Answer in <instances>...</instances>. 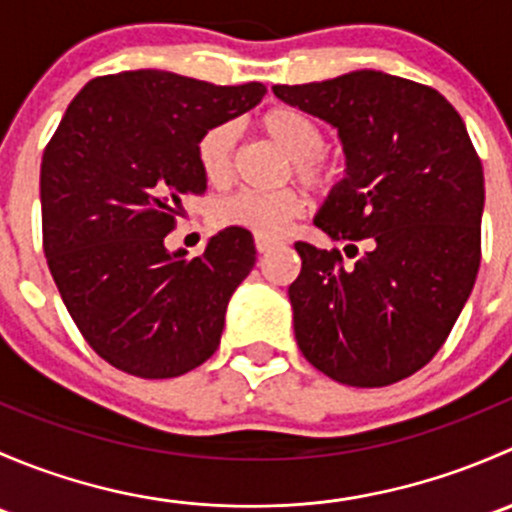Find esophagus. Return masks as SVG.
Returning a JSON list of instances; mask_svg holds the SVG:
<instances>
[{"label":"esophagus","instance_id":"obj_1","mask_svg":"<svg viewBox=\"0 0 512 512\" xmlns=\"http://www.w3.org/2000/svg\"><path fill=\"white\" fill-rule=\"evenodd\" d=\"M277 245H282L280 237H270V235H255V247L260 255H265V252L275 250Z\"/></svg>","mask_w":512,"mask_h":512}]
</instances>
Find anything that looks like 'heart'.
I'll list each match as a JSON object with an SVG mask.
<instances>
[{
    "label": "heart",
    "instance_id": "heart-1",
    "mask_svg": "<svg viewBox=\"0 0 512 512\" xmlns=\"http://www.w3.org/2000/svg\"><path fill=\"white\" fill-rule=\"evenodd\" d=\"M260 128L292 158V175L302 185L322 190L337 178V165L322 148L327 143L322 126L304 111L275 106L260 116ZM195 163L210 188H223L235 165V128L215 123L200 133L195 143ZM304 210V198L292 188L237 190L213 205V220L220 227H237L252 235H280Z\"/></svg>",
    "mask_w": 512,
    "mask_h": 512
}]
</instances>
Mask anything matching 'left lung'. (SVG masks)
Wrapping results in <instances>:
<instances>
[{"mask_svg":"<svg viewBox=\"0 0 512 512\" xmlns=\"http://www.w3.org/2000/svg\"><path fill=\"white\" fill-rule=\"evenodd\" d=\"M272 91L337 126L347 151L314 225L354 262L294 242L299 349L339 384H396L438 354L476 285L485 180L466 123L436 89L381 71Z\"/></svg>","mask_w":512,"mask_h":512,"instance_id":"obj_1","label":"left lung"}]
</instances>
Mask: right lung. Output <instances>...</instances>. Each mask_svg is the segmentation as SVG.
I'll return each mask as SVG.
<instances>
[{"mask_svg":"<svg viewBox=\"0 0 512 512\" xmlns=\"http://www.w3.org/2000/svg\"><path fill=\"white\" fill-rule=\"evenodd\" d=\"M265 86H215L170 71L91 79L41 158L46 265L89 347L141 379L188 374L215 354L225 309L255 267L247 230L203 255L165 250L180 200L203 195L195 143L250 111Z\"/></svg>","mask_w":512,"mask_h":512,"instance_id":"1","label":"right lung"}]
</instances>
